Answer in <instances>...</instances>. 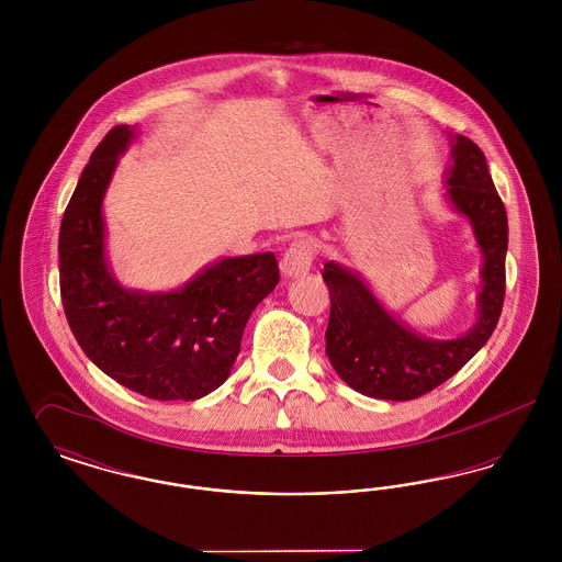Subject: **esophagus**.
I'll use <instances>...</instances> for the list:
<instances>
[{
  "label": "esophagus",
  "mask_w": 562,
  "mask_h": 562,
  "mask_svg": "<svg viewBox=\"0 0 562 562\" xmlns=\"http://www.w3.org/2000/svg\"><path fill=\"white\" fill-rule=\"evenodd\" d=\"M314 255H316V246L312 240H294L289 250L284 252L282 261H280V269L286 278H296L305 271H310L312 268V261H314Z\"/></svg>",
  "instance_id": "1"
}]
</instances>
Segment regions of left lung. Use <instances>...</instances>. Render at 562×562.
<instances>
[{
  "label": "left lung",
  "mask_w": 562,
  "mask_h": 562,
  "mask_svg": "<svg viewBox=\"0 0 562 562\" xmlns=\"http://www.w3.org/2000/svg\"><path fill=\"white\" fill-rule=\"evenodd\" d=\"M447 198L472 223L481 246L479 318L457 339H429L396 321L351 269L328 261L322 278L330 293L326 356L356 392L381 401H413L453 376L488 341L504 307L508 216L481 147L451 138Z\"/></svg>",
  "instance_id": "8db88e82"
}]
</instances>
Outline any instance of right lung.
I'll return each instance as SVG.
<instances>
[{"mask_svg": "<svg viewBox=\"0 0 562 562\" xmlns=\"http://www.w3.org/2000/svg\"><path fill=\"white\" fill-rule=\"evenodd\" d=\"M134 134L126 124L109 131L63 214V307L83 353L120 385L151 401H198L229 376L244 326L280 269L273 252H259L221 259L172 293L124 289L105 259L101 206Z\"/></svg>", "mask_w": 562, "mask_h": 562, "instance_id": "1", "label": "right lung"}]
</instances>
